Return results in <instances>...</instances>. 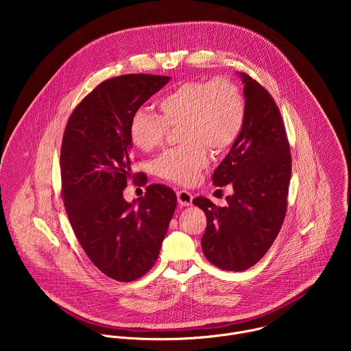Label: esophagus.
<instances>
[{"label": "esophagus", "mask_w": 351, "mask_h": 351, "mask_svg": "<svg viewBox=\"0 0 351 351\" xmlns=\"http://www.w3.org/2000/svg\"><path fill=\"white\" fill-rule=\"evenodd\" d=\"M176 194H178V203L182 207L191 206V203H193V194L191 193H189L186 190H179Z\"/></svg>", "instance_id": "esophagus-1"}]
</instances>
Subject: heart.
<instances>
[{"instance_id":"b5f03b06","label":"heart","mask_w":351,"mask_h":351,"mask_svg":"<svg viewBox=\"0 0 351 351\" xmlns=\"http://www.w3.org/2000/svg\"><path fill=\"white\" fill-rule=\"evenodd\" d=\"M160 117L147 111L133 115L129 136L141 152L162 145L168 129L179 128L180 147L171 148L154 164L156 173L179 184H191L208 165L206 145L221 153L233 145L245 122V98L240 86L226 77L187 80L162 94Z\"/></svg>"}]
</instances>
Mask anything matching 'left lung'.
Returning a JSON list of instances; mask_svg holds the SVG:
<instances>
[{
    "mask_svg": "<svg viewBox=\"0 0 351 351\" xmlns=\"http://www.w3.org/2000/svg\"><path fill=\"white\" fill-rule=\"evenodd\" d=\"M245 122L229 154L213 175L214 184L233 186L226 207L206 197L193 204L207 217L202 248L225 271L256 265L276 239L287 210L291 156L286 129L272 95L257 80L240 73Z\"/></svg>",
    "mask_w": 351,
    "mask_h": 351,
    "instance_id": "8db88e82",
    "label": "left lung"
}]
</instances>
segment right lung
<instances>
[{
  "instance_id": "obj_1",
  "label": "right lung",
  "mask_w": 351,
  "mask_h": 351,
  "mask_svg": "<svg viewBox=\"0 0 351 351\" xmlns=\"http://www.w3.org/2000/svg\"><path fill=\"white\" fill-rule=\"evenodd\" d=\"M169 76L130 73L99 83L76 106L61 147L64 206L90 261L118 282H132L156 264L176 208V194L149 184L137 206L123 190L132 173L129 126Z\"/></svg>"
}]
</instances>
